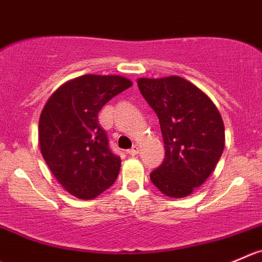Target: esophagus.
I'll return each instance as SVG.
<instances>
[{
  "mask_svg": "<svg viewBox=\"0 0 262 262\" xmlns=\"http://www.w3.org/2000/svg\"><path fill=\"white\" fill-rule=\"evenodd\" d=\"M138 152H139V148L137 146H133L130 149H129L128 151V154L130 155V156H136V155H138Z\"/></svg>",
  "mask_w": 262,
  "mask_h": 262,
  "instance_id": "obj_1",
  "label": "esophagus"
}]
</instances>
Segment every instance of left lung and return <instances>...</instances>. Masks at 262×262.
<instances>
[{"label":"left lung","mask_w":262,"mask_h":262,"mask_svg":"<svg viewBox=\"0 0 262 262\" xmlns=\"http://www.w3.org/2000/svg\"><path fill=\"white\" fill-rule=\"evenodd\" d=\"M160 121L165 159L149 178L167 197L182 199L215 170L225 144L224 123L211 100L180 77L137 80Z\"/></svg>","instance_id":"8db88e82"}]
</instances>
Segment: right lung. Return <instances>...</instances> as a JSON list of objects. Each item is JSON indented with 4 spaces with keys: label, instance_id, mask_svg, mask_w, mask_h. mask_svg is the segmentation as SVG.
Masks as SVG:
<instances>
[{
    "label": "right lung",
    "instance_id": "1",
    "mask_svg": "<svg viewBox=\"0 0 262 262\" xmlns=\"http://www.w3.org/2000/svg\"><path fill=\"white\" fill-rule=\"evenodd\" d=\"M129 87L130 80L120 75H82L57 88L40 113L38 139L43 159L77 199H96L118 178L121 160L108 147L98 113Z\"/></svg>",
    "mask_w": 262,
    "mask_h": 262
}]
</instances>
